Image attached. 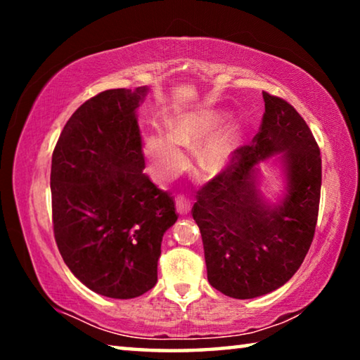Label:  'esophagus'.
<instances>
[{"mask_svg": "<svg viewBox=\"0 0 360 360\" xmlns=\"http://www.w3.org/2000/svg\"><path fill=\"white\" fill-rule=\"evenodd\" d=\"M191 208H192V205L184 197V195H179V197L176 198V211H178L179 214H182V216L188 214V211H191Z\"/></svg>", "mask_w": 360, "mask_h": 360, "instance_id": "1", "label": "esophagus"}]
</instances>
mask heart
<instances>
[{"label":"heart","instance_id":"1","mask_svg":"<svg viewBox=\"0 0 360 360\" xmlns=\"http://www.w3.org/2000/svg\"><path fill=\"white\" fill-rule=\"evenodd\" d=\"M224 114L212 109L181 114L169 120V133L154 130L144 136V152L152 172L158 179H168L186 167L184 148H193L221 124ZM243 139V129L238 122L230 120L216 131L198 152V162L206 173L224 172L233 160Z\"/></svg>","mask_w":360,"mask_h":360}]
</instances>
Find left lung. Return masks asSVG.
I'll return each instance as SVG.
<instances>
[{"mask_svg": "<svg viewBox=\"0 0 360 360\" xmlns=\"http://www.w3.org/2000/svg\"><path fill=\"white\" fill-rule=\"evenodd\" d=\"M265 112L252 144L200 188L192 216L202 233L208 281L224 295L254 298L295 275L313 243L321 198V152L294 106L264 92ZM281 153L286 193L268 205L258 162Z\"/></svg>", "mask_w": 360, "mask_h": 360, "instance_id": "obj_1", "label": "left lung"}]
</instances>
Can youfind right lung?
<instances>
[{
  "mask_svg": "<svg viewBox=\"0 0 360 360\" xmlns=\"http://www.w3.org/2000/svg\"><path fill=\"white\" fill-rule=\"evenodd\" d=\"M148 87L105 90L79 106L52 154V224L72 275L96 294L135 298L157 283L173 197L149 179L136 109Z\"/></svg>",
  "mask_w": 360,
  "mask_h": 360,
  "instance_id": "1",
  "label": "right lung"
}]
</instances>
